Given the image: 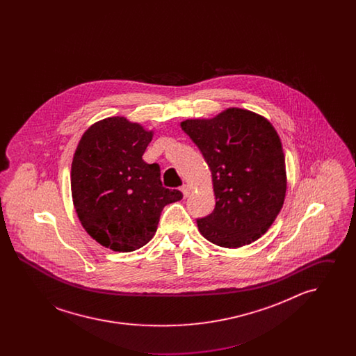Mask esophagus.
Wrapping results in <instances>:
<instances>
[{"mask_svg":"<svg viewBox=\"0 0 356 356\" xmlns=\"http://www.w3.org/2000/svg\"><path fill=\"white\" fill-rule=\"evenodd\" d=\"M181 192H183L184 197H188L189 193H191V186H188V184H184V186H181Z\"/></svg>","mask_w":356,"mask_h":356,"instance_id":"34e87169","label":"esophagus"}]
</instances>
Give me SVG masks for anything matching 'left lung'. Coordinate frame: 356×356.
Masks as SVG:
<instances>
[{
    "label": "left lung",
    "mask_w": 356,
    "mask_h": 356,
    "mask_svg": "<svg viewBox=\"0 0 356 356\" xmlns=\"http://www.w3.org/2000/svg\"><path fill=\"white\" fill-rule=\"evenodd\" d=\"M180 125L212 172L216 205L197 219L200 234L224 248L251 244L268 231L286 197V161L277 132L268 120L240 108Z\"/></svg>",
    "instance_id": "8db88e82"
}]
</instances>
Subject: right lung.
Returning a JSON list of instances; mask_svg holds the SVG:
<instances>
[{"label": "right lung", "mask_w": 356, "mask_h": 356, "mask_svg": "<svg viewBox=\"0 0 356 356\" xmlns=\"http://www.w3.org/2000/svg\"><path fill=\"white\" fill-rule=\"evenodd\" d=\"M152 131L125 118H108L86 129L73 156L72 197L85 231L119 252L152 238L163 208L183 199L164 188L159 164L143 160Z\"/></svg>", "instance_id": "right-lung-1"}]
</instances>
